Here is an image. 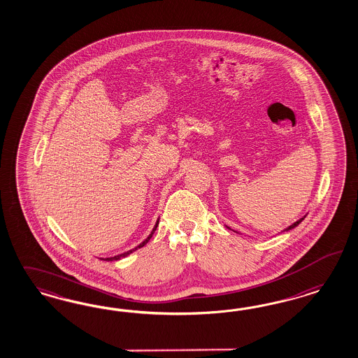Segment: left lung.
<instances>
[{"label": "left lung", "instance_id": "obj_1", "mask_svg": "<svg viewBox=\"0 0 358 358\" xmlns=\"http://www.w3.org/2000/svg\"><path fill=\"white\" fill-rule=\"evenodd\" d=\"M304 217H301V219H299V220H296V222H295V223H293V224H292V226H289V227L286 228V229H285V231H289V229H292V228L296 227V226H298V224H299V223H301V222H302V220H303ZM228 228H229V227H228ZM229 229H231V228H229Z\"/></svg>", "mask_w": 358, "mask_h": 358}]
</instances>
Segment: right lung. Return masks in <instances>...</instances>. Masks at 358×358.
<instances>
[{
    "label": "right lung",
    "instance_id": "add662e5",
    "mask_svg": "<svg viewBox=\"0 0 358 358\" xmlns=\"http://www.w3.org/2000/svg\"><path fill=\"white\" fill-rule=\"evenodd\" d=\"M157 224H159V220H157V222H156V224H155V227H153V229H152V232H151V234H150V236H148V238H145V240H144V241H143V243H141V244H139V245H138V247H136V248H134V250H127V252H124V253H122V255H118V256H114V257H110V259H106V261L120 260V259H122V257H126V256H129V255H130V253H132V252H134V250H139V248H141V247H144V245H145V244H147V243H148V241H150V238H152V235H153V232H155V231H156V228H157Z\"/></svg>",
    "mask_w": 358,
    "mask_h": 358
}]
</instances>
